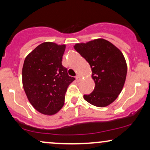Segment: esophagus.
Listing matches in <instances>:
<instances>
[{
    "label": "esophagus",
    "instance_id": "obj_1",
    "mask_svg": "<svg viewBox=\"0 0 150 150\" xmlns=\"http://www.w3.org/2000/svg\"><path fill=\"white\" fill-rule=\"evenodd\" d=\"M75 78H76L77 81H80V80H81V77H80L79 75H76V77H75Z\"/></svg>",
    "mask_w": 150,
    "mask_h": 150
}]
</instances>
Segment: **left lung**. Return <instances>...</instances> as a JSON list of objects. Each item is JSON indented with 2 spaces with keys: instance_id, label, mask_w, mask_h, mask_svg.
I'll return each mask as SVG.
<instances>
[{
  "instance_id": "left-lung-1",
  "label": "left lung",
  "mask_w": 150,
  "mask_h": 150,
  "mask_svg": "<svg viewBox=\"0 0 150 150\" xmlns=\"http://www.w3.org/2000/svg\"><path fill=\"white\" fill-rule=\"evenodd\" d=\"M74 48L89 63L95 83L94 91L84 99L98 107H105L116 100L121 92L127 74L123 53L107 40L98 39Z\"/></svg>"
}]
</instances>
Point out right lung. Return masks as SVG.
I'll return each mask as SVG.
<instances>
[{"label": "right lung", "mask_w": 150, "mask_h": 150, "mask_svg": "<svg viewBox=\"0 0 150 150\" xmlns=\"http://www.w3.org/2000/svg\"><path fill=\"white\" fill-rule=\"evenodd\" d=\"M65 49V45L42 43L24 61V90L31 104L43 114L53 115L60 111L68 87L75 80L62 65Z\"/></svg>", "instance_id": "add662e5"}]
</instances>
